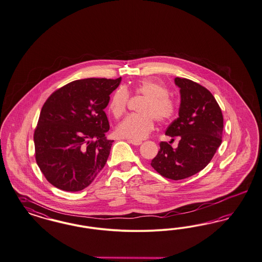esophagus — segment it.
Returning a JSON list of instances; mask_svg holds the SVG:
<instances>
[{"label": "esophagus", "mask_w": 262, "mask_h": 262, "mask_svg": "<svg viewBox=\"0 0 262 262\" xmlns=\"http://www.w3.org/2000/svg\"><path fill=\"white\" fill-rule=\"evenodd\" d=\"M127 141H128V143L135 145V146H139V145L142 143V142H141V141H139V140H133V139H128Z\"/></svg>", "instance_id": "34e87169"}]
</instances>
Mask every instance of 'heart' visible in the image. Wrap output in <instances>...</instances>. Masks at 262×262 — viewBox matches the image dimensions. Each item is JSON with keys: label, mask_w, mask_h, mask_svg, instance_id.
<instances>
[{"label": "heart", "mask_w": 262, "mask_h": 262, "mask_svg": "<svg viewBox=\"0 0 262 262\" xmlns=\"http://www.w3.org/2000/svg\"><path fill=\"white\" fill-rule=\"evenodd\" d=\"M136 95L144 96L139 105L141 113L130 114L118 124L116 134L123 138L142 140L150 135L154 127V118L160 122L170 119L174 113V105L168 98L167 89L159 82L142 80L134 88ZM128 92L120 87L115 91L109 101L110 113L115 118L121 117L126 111Z\"/></svg>", "instance_id": "heart-1"}]
</instances>
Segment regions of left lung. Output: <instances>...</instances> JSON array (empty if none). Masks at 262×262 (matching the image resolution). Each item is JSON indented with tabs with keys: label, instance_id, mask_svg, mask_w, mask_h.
Instances as JSON below:
<instances>
[{
	"label": "left lung",
	"instance_id": "left-lung-1",
	"mask_svg": "<svg viewBox=\"0 0 262 262\" xmlns=\"http://www.w3.org/2000/svg\"><path fill=\"white\" fill-rule=\"evenodd\" d=\"M174 82L180 89L179 117L167 127L165 135L180 136V141L176 149L161 142L151 165L163 177L181 180L196 174L210 163L222 143L224 117L206 88L187 78L176 77Z\"/></svg>",
	"mask_w": 262,
	"mask_h": 262
}]
</instances>
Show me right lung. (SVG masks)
<instances>
[{"instance_id":"add662e5","label":"right lung","mask_w":262,"mask_h":262,"mask_svg":"<svg viewBox=\"0 0 262 262\" xmlns=\"http://www.w3.org/2000/svg\"><path fill=\"white\" fill-rule=\"evenodd\" d=\"M122 78H86L64 85L43 104L34 142L47 181L66 191L88 187L105 165L113 140L104 108Z\"/></svg>"}]
</instances>
